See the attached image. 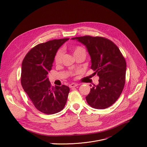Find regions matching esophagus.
I'll list each match as a JSON object with an SVG mask.
<instances>
[{
    "instance_id": "esophagus-1",
    "label": "esophagus",
    "mask_w": 147,
    "mask_h": 147,
    "mask_svg": "<svg viewBox=\"0 0 147 147\" xmlns=\"http://www.w3.org/2000/svg\"><path fill=\"white\" fill-rule=\"evenodd\" d=\"M78 86V84H76V83H71L69 85L70 88H74V87H76Z\"/></svg>"
}]
</instances>
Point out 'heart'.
Instances as JSON below:
<instances>
[{
	"label": "heart",
	"instance_id": "b5f03b06",
	"mask_svg": "<svg viewBox=\"0 0 147 147\" xmlns=\"http://www.w3.org/2000/svg\"><path fill=\"white\" fill-rule=\"evenodd\" d=\"M73 53L74 55L76 53L81 52V51H85V50L83 48H82L81 47H75L73 49ZM63 51L61 50H59L56 52V53L55 55V61L56 63L59 64L61 62L62 56H63Z\"/></svg>",
	"mask_w": 147,
	"mask_h": 147
}]
</instances>
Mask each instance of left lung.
<instances>
[{
	"mask_svg": "<svg viewBox=\"0 0 147 147\" xmlns=\"http://www.w3.org/2000/svg\"><path fill=\"white\" fill-rule=\"evenodd\" d=\"M87 48L91 57V69L99 77L86 97L90 107L106 109L113 105L122 92L124 84L126 63L118 47L112 41L99 36L74 37Z\"/></svg>",
	"mask_w": 147,
	"mask_h": 147,
	"instance_id": "1",
	"label": "left lung"
}]
</instances>
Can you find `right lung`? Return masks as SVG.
<instances>
[{"label": "right lung", "mask_w": 147, "mask_h": 147, "mask_svg": "<svg viewBox=\"0 0 147 147\" xmlns=\"http://www.w3.org/2000/svg\"><path fill=\"white\" fill-rule=\"evenodd\" d=\"M69 38L54 39L31 49L22 65L21 82L35 107L47 115L56 113L64 108L70 91L69 87H51L48 73L59 48Z\"/></svg>", "instance_id": "add662e5"}]
</instances>
